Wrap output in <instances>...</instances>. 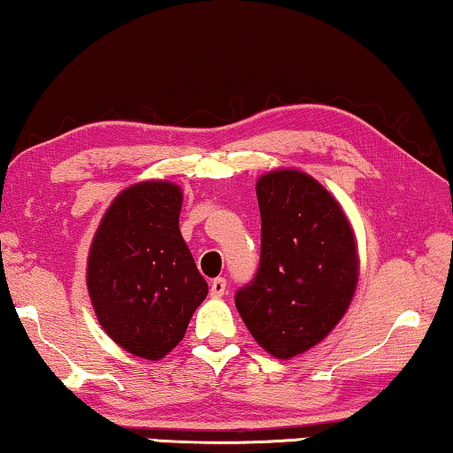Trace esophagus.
Here are the masks:
<instances>
[{
	"label": "esophagus",
	"instance_id": "34e87169",
	"mask_svg": "<svg viewBox=\"0 0 453 453\" xmlns=\"http://www.w3.org/2000/svg\"><path fill=\"white\" fill-rule=\"evenodd\" d=\"M225 293H226V280H225V278H214V280L210 282V295H212L214 299H220V296Z\"/></svg>",
	"mask_w": 453,
	"mask_h": 453
}]
</instances>
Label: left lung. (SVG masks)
I'll return each instance as SVG.
<instances>
[{
  "instance_id": "left-lung-1",
  "label": "left lung",
  "mask_w": 453,
  "mask_h": 453,
  "mask_svg": "<svg viewBox=\"0 0 453 453\" xmlns=\"http://www.w3.org/2000/svg\"><path fill=\"white\" fill-rule=\"evenodd\" d=\"M256 194L262 257L234 305L265 352L293 358L321 342L350 307L358 282L355 231L336 197L303 171L264 173Z\"/></svg>"
}]
</instances>
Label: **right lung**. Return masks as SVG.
I'll return each mask as SVG.
<instances>
[{"label":"right lung","instance_id":"add662e5","mask_svg":"<svg viewBox=\"0 0 453 453\" xmlns=\"http://www.w3.org/2000/svg\"><path fill=\"white\" fill-rule=\"evenodd\" d=\"M177 183L140 181L111 202L86 264L96 319L129 355L158 361L181 342L208 295L179 231Z\"/></svg>","mask_w":453,"mask_h":453}]
</instances>
